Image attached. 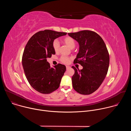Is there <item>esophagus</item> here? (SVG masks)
I'll return each mask as SVG.
<instances>
[{
	"mask_svg": "<svg viewBox=\"0 0 131 131\" xmlns=\"http://www.w3.org/2000/svg\"><path fill=\"white\" fill-rule=\"evenodd\" d=\"M66 69H69V68H70V66H66Z\"/></svg>",
	"mask_w": 131,
	"mask_h": 131,
	"instance_id": "34e87169",
	"label": "esophagus"
}]
</instances>
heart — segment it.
<instances>
[{"instance_id": "obj_1", "label": "heart", "mask_w": 131, "mask_h": 131, "mask_svg": "<svg viewBox=\"0 0 131 131\" xmlns=\"http://www.w3.org/2000/svg\"><path fill=\"white\" fill-rule=\"evenodd\" d=\"M63 42L64 43H65L68 47H69L71 49H73L76 46V42L74 41V40L71 37L67 36L65 38H64L63 40ZM53 48L55 52H59L60 50V44L58 40L55 39L54 40L52 44ZM61 61L64 63V64H68L69 63L70 59L68 57H65V56H63L60 59Z\"/></svg>"}]
</instances>
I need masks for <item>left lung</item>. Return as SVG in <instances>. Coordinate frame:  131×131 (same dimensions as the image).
<instances>
[{
    "instance_id": "obj_1",
    "label": "left lung",
    "mask_w": 131,
    "mask_h": 131,
    "mask_svg": "<svg viewBox=\"0 0 131 131\" xmlns=\"http://www.w3.org/2000/svg\"><path fill=\"white\" fill-rule=\"evenodd\" d=\"M76 40L79 50L74 63H79L82 69L74 70L72 83L74 90L81 94L89 95L99 89L105 79L109 65V55L101 37L94 31L82 30L68 33Z\"/></svg>"
}]
</instances>
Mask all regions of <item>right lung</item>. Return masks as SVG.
I'll use <instances>...</instances> for the list:
<instances>
[{
    "label": "right lung",
    "mask_w": 131,
    "mask_h": 131,
    "mask_svg": "<svg viewBox=\"0 0 131 131\" xmlns=\"http://www.w3.org/2000/svg\"><path fill=\"white\" fill-rule=\"evenodd\" d=\"M66 32L51 30L34 34L26 44L22 57V65L26 78L35 90L42 94H50L60 86L66 66L61 64L51 67L47 58L55 54L52 44Z\"/></svg>",
    "instance_id": "right-lung-1"
}]
</instances>
